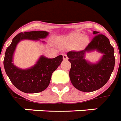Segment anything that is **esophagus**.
Returning a JSON list of instances; mask_svg holds the SVG:
<instances>
[{"label":"esophagus","mask_w":121,"mask_h":121,"mask_svg":"<svg viewBox=\"0 0 121 121\" xmlns=\"http://www.w3.org/2000/svg\"><path fill=\"white\" fill-rule=\"evenodd\" d=\"M68 56L66 55H63V60H68Z\"/></svg>","instance_id":"34e87169"}]
</instances>
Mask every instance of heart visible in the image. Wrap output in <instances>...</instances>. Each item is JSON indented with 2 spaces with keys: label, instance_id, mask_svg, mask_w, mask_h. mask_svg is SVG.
Wrapping results in <instances>:
<instances>
[{
  "label": "heart",
  "instance_id": "obj_1",
  "mask_svg": "<svg viewBox=\"0 0 121 121\" xmlns=\"http://www.w3.org/2000/svg\"><path fill=\"white\" fill-rule=\"evenodd\" d=\"M80 37V35L79 34H78V33H73L72 35H70L69 36V39L70 41H76ZM83 42H84V39H80L79 41V44H82L83 43Z\"/></svg>",
  "mask_w": 121,
  "mask_h": 121
}]
</instances>
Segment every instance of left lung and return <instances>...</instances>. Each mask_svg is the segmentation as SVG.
Returning <instances> with one entry per match:
<instances>
[{
	"label": "left lung",
	"instance_id": "1",
	"mask_svg": "<svg viewBox=\"0 0 121 121\" xmlns=\"http://www.w3.org/2000/svg\"><path fill=\"white\" fill-rule=\"evenodd\" d=\"M95 36L83 50L70 51L67 53L71 63L70 78L77 89L82 92H94L107 82L114 70V49L109 39L97 31L93 32ZM97 49L103 53V56L96 64H91L84 59L86 52Z\"/></svg>",
	"mask_w": 121,
	"mask_h": 121
}]
</instances>
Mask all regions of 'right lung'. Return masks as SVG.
Wrapping results in <instances>:
<instances>
[{
	"label": "right lung",
	"instance_id": "add662e5",
	"mask_svg": "<svg viewBox=\"0 0 121 121\" xmlns=\"http://www.w3.org/2000/svg\"><path fill=\"white\" fill-rule=\"evenodd\" d=\"M48 35L46 31H36L20 33L14 37L5 53L4 66L6 74L12 84L22 92L35 94L47 88L51 80V75L63 61L62 55L49 59L41 56L38 61L32 68L21 70L12 63V56L17 43L22 39L39 40Z\"/></svg>",
	"mask_w": 121,
	"mask_h": 121
}]
</instances>
